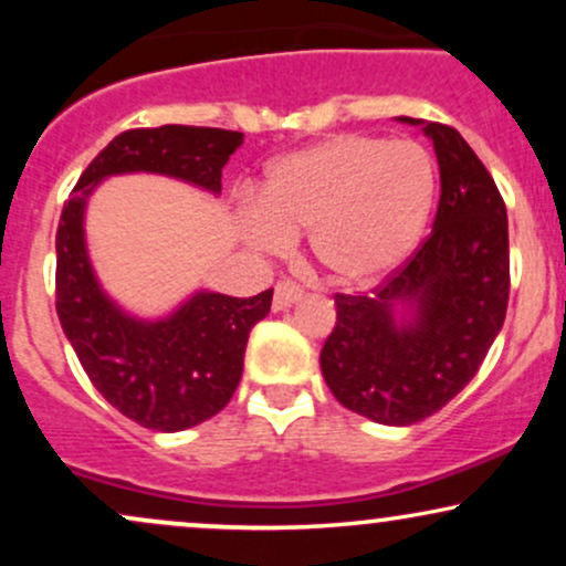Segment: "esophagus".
Returning <instances> with one entry per match:
<instances>
[{"label": "esophagus", "mask_w": 566, "mask_h": 566, "mask_svg": "<svg viewBox=\"0 0 566 566\" xmlns=\"http://www.w3.org/2000/svg\"><path fill=\"white\" fill-rule=\"evenodd\" d=\"M303 297V290L295 282H279L274 287V311L290 308L292 303H297Z\"/></svg>", "instance_id": "esophagus-1"}]
</instances>
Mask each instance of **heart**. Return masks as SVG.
<instances>
[{
    "instance_id": "1",
    "label": "heart",
    "mask_w": 566,
    "mask_h": 566,
    "mask_svg": "<svg viewBox=\"0 0 566 566\" xmlns=\"http://www.w3.org/2000/svg\"><path fill=\"white\" fill-rule=\"evenodd\" d=\"M433 197L437 167L420 143L348 133L271 165L261 205L244 207L239 226L265 255H284L308 231L333 282L361 287L412 252Z\"/></svg>"
}]
</instances>
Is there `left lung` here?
Instances as JSON below:
<instances>
[{
	"instance_id": "8db88e82",
	"label": "left lung",
	"mask_w": 566,
	"mask_h": 566,
	"mask_svg": "<svg viewBox=\"0 0 566 566\" xmlns=\"http://www.w3.org/2000/svg\"><path fill=\"white\" fill-rule=\"evenodd\" d=\"M423 125L439 159L433 229L375 290L337 292L322 375L343 407L412 426L469 386L505 322L509 216L482 159L450 125Z\"/></svg>"
}]
</instances>
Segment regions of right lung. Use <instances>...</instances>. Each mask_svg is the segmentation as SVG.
<instances>
[{
  "mask_svg": "<svg viewBox=\"0 0 566 566\" xmlns=\"http://www.w3.org/2000/svg\"><path fill=\"white\" fill-rule=\"evenodd\" d=\"M242 133L218 127L127 129L90 161L55 233V311L84 373L108 405L151 431H186L231 401L242 380L250 329L271 311L274 290L255 297L197 292L157 322L125 314L97 284L84 244V207L108 175L157 172L220 191V175Z\"/></svg>",
  "mask_w": 566,
  "mask_h": 566,
  "instance_id": "right-lung-1",
  "label": "right lung"
}]
</instances>
